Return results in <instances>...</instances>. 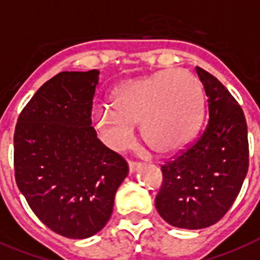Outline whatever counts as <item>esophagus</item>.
<instances>
[{
  "label": "esophagus",
  "mask_w": 260,
  "mask_h": 260,
  "mask_svg": "<svg viewBox=\"0 0 260 260\" xmlns=\"http://www.w3.org/2000/svg\"><path fill=\"white\" fill-rule=\"evenodd\" d=\"M142 167V162L141 161H134V160H130L128 161V170H130V172H136V171H138Z\"/></svg>",
  "instance_id": "esophagus-1"
}]
</instances>
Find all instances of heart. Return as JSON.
Listing matches in <instances>:
<instances>
[{
  "instance_id": "b5f03b06",
  "label": "heart",
  "mask_w": 260,
  "mask_h": 260,
  "mask_svg": "<svg viewBox=\"0 0 260 260\" xmlns=\"http://www.w3.org/2000/svg\"><path fill=\"white\" fill-rule=\"evenodd\" d=\"M203 118V88L194 74L168 69L124 82L112 93L111 107L94 114V126L110 146L126 148L134 124L158 153L178 152L191 144Z\"/></svg>"
}]
</instances>
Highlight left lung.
<instances>
[{
  "mask_svg": "<svg viewBox=\"0 0 260 260\" xmlns=\"http://www.w3.org/2000/svg\"><path fill=\"white\" fill-rule=\"evenodd\" d=\"M207 96V124L186 149L161 166L156 209L176 228L202 229L226 214L248 171L244 112L213 74L197 68Z\"/></svg>",
  "mask_w": 260,
  "mask_h": 260,
  "instance_id": "8db88e82",
  "label": "left lung"
}]
</instances>
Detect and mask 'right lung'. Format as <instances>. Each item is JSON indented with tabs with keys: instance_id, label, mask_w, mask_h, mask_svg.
<instances>
[{
	"instance_id": "right-lung-1",
	"label": "right lung",
	"mask_w": 260,
	"mask_h": 260,
	"mask_svg": "<svg viewBox=\"0 0 260 260\" xmlns=\"http://www.w3.org/2000/svg\"><path fill=\"white\" fill-rule=\"evenodd\" d=\"M98 70L61 72L46 81L16 123L15 178L47 228L85 239L110 220L127 161L98 140L92 106Z\"/></svg>"
}]
</instances>
